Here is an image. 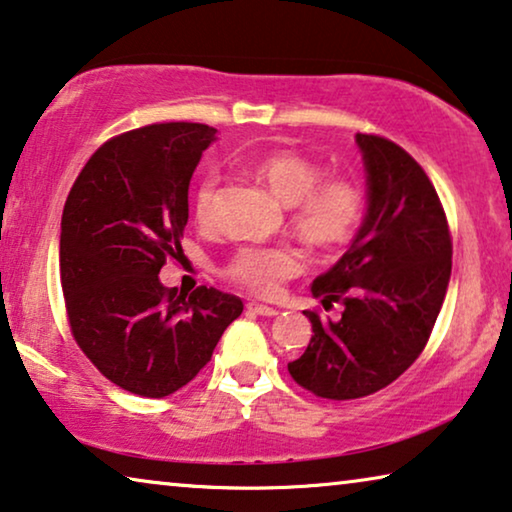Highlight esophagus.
Returning <instances> with one entry per match:
<instances>
[{"label": "esophagus", "instance_id": "esophagus-1", "mask_svg": "<svg viewBox=\"0 0 512 512\" xmlns=\"http://www.w3.org/2000/svg\"><path fill=\"white\" fill-rule=\"evenodd\" d=\"M247 309L251 311V314H258V316H277L279 314V309L268 307V305H258V302H249Z\"/></svg>", "mask_w": 512, "mask_h": 512}]
</instances>
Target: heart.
I'll return each mask as SVG.
<instances>
[{
    "instance_id": "1",
    "label": "heart",
    "mask_w": 512,
    "mask_h": 512,
    "mask_svg": "<svg viewBox=\"0 0 512 512\" xmlns=\"http://www.w3.org/2000/svg\"><path fill=\"white\" fill-rule=\"evenodd\" d=\"M249 170L265 182L279 201L291 205V226L302 240L321 249L342 247L358 231L365 198L351 180H321L323 173L314 161L298 152L279 150L254 159ZM217 170H207L194 196V210L201 221L210 219ZM302 261L293 247H242L228 263V277L247 291L263 295L277 293L284 279L300 272Z\"/></svg>"
}]
</instances>
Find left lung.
I'll return each mask as SVG.
<instances>
[{"mask_svg": "<svg viewBox=\"0 0 512 512\" xmlns=\"http://www.w3.org/2000/svg\"><path fill=\"white\" fill-rule=\"evenodd\" d=\"M367 210L346 254L318 274L311 295L339 321L305 311L311 342L288 372L325 399H358L402 376L425 348L446 300L453 244L448 221L416 159L379 136L355 133Z\"/></svg>", "mask_w": 512, "mask_h": 512, "instance_id": "1", "label": "left lung"}]
</instances>
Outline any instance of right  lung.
<instances>
[{
    "mask_svg": "<svg viewBox=\"0 0 512 512\" xmlns=\"http://www.w3.org/2000/svg\"><path fill=\"white\" fill-rule=\"evenodd\" d=\"M214 140L217 129L189 122L122 133L92 154L66 198L59 272L71 332L133 395L184 388L242 314L238 295L207 286L187 295L159 281L182 251L191 175Z\"/></svg>",
    "mask_w": 512,
    "mask_h": 512,
    "instance_id": "add662e5",
    "label": "right lung"
}]
</instances>
